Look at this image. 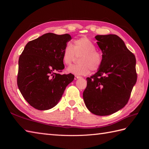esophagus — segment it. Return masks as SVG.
<instances>
[{
    "label": "esophagus",
    "mask_w": 149,
    "mask_h": 149,
    "mask_svg": "<svg viewBox=\"0 0 149 149\" xmlns=\"http://www.w3.org/2000/svg\"><path fill=\"white\" fill-rule=\"evenodd\" d=\"M80 78H81V76H77V75L74 76V79H79Z\"/></svg>",
    "instance_id": "esophagus-1"
}]
</instances>
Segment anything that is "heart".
<instances>
[{
    "mask_svg": "<svg viewBox=\"0 0 149 149\" xmlns=\"http://www.w3.org/2000/svg\"><path fill=\"white\" fill-rule=\"evenodd\" d=\"M76 56H79V63L68 68L69 73L77 75H86L90 71H96L100 68L103 61L102 53L96 49V45L86 37L75 40L73 45L68 43L62 53V60L66 65H70Z\"/></svg>",
    "mask_w": 149,
    "mask_h": 149,
    "instance_id": "b5f03b06",
    "label": "heart"
}]
</instances>
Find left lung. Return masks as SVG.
I'll return each instance as SVG.
<instances>
[{
  "instance_id": "left-lung-1",
  "label": "left lung",
  "mask_w": 149,
  "mask_h": 149,
  "mask_svg": "<svg viewBox=\"0 0 149 149\" xmlns=\"http://www.w3.org/2000/svg\"><path fill=\"white\" fill-rule=\"evenodd\" d=\"M103 61L97 73L87 78L83 94L86 106L93 114L108 116L123 108L137 81L136 60L116 35H97Z\"/></svg>"
}]
</instances>
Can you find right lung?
Segmentation results:
<instances>
[{
    "mask_svg": "<svg viewBox=\"0 0 149 149\" xmlns=\"http://www.w3.org/2000/svg\"><path fill=\"white\" fill-rule=\"evenodd\" d=\"M69 34H44L26 45L19 60L17 85L25 100L38 110L55 106L74 76L60 74L65 68L62 53Z\"/></svg>",
    "mask_w": 149,
    "mask_h": 149,
    "instance_id": "add662e5",
    "label": "right lung"
}]
</instances>
